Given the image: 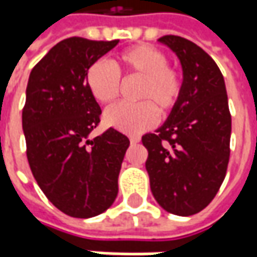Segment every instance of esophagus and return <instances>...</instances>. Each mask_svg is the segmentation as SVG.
<instances>
[{
  "label": "esophagus",
  "instance_id": "34e87169",
  "mask_svg": "<svg viewBox=\"0 0 257 257\" xmlns=\"http://www.w3.org/2000/svg\"><path fill=\"white\" fill-rule=\"evenodd\" d=\"M139 142H140V137H137V136H132V137H130V143L132 144L139 143Z\"/></svg>",
  "mask_w": 257,
  "mask_h": 257
}]
</instances>
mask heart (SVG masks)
<instances>
[{"label": "heart", "mask_w": 257, "mask_h": 257, "mask_svg": "<svg viewBox=\"0 0 257 257\" xmlns=\"http://www.w3.org/2000/svg\"><path fill=\"white\" fill-rule=\"evenodd\" d=\"M120 75L140 77L134 94L139 103H115L104 111V123L127 134L152 128L157 113H170L182 94V77L169 67V58L153 45H136L123 51L113 65L95 61L85 71V85L94 100L108 103L120 93Z\"/></svg>", "instance_id": "obj_1"}]
</instances>
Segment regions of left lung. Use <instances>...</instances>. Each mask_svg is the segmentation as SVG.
<instances>
[{"mask_svg": "<svg viewBox=\"0 0 257 257\" xmlns=\"http://www.w3.org/2000/svg\"><path fill=\"white\" fill-rule=\"evenodd\" d=\"M180 60L182 94L156 133L142 137L146 170L156 202L166 212L192 216L212 202L222 186L229 156L232 117L224 78L213 58L192 41L164 35Z\"/></svg>", "mask_w": 257, "mask_h": 257, "instance_id": "8db88e82", "label": "left lung"}]
</instances>
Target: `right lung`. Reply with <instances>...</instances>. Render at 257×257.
Instances as JSON below:
<instances>
[{"mask_svg":"<svg viewBox=\"0 0 257 257\" xmlns=\"http://www.w3.org/2000/svg\"><path fill=\"white\" fill-rule=\"evenodd\" d=\"M117 44L118 40H63L28 78L23 110L27 159L47 199L71 217L105 212L118 193L130 140L114 128L90 137L101 108L85 85L88 67Z\"/></svg>","mask_w":257,"mask_h":257,"instance_id":"obj_1","label":"right lung"}]
</instances>
